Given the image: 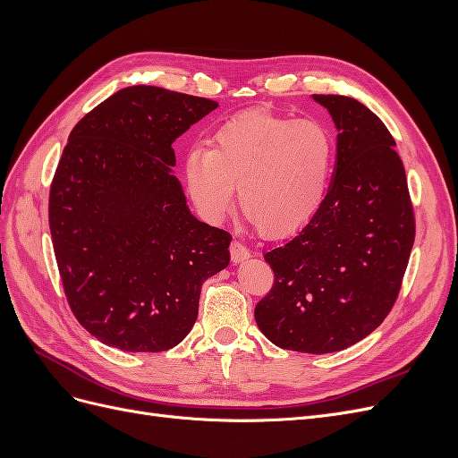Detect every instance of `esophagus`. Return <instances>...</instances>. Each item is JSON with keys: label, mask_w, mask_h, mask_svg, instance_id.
Segmentation results:
<instances>
[{"label": "esophagus", "mask_w": 458, "mask_h": 458, "mask_svg": "<svg viewBox=\"0 0 458 458\" xmlns=\"http://www.w3.org/2000/svg\"><path fill=\"white\" fill-rule=\"evenodd\" d=\"M229 250H231V259L234 263H239V261H244V259L250 258V250H248V248L241 241H233Z\"/></svg>", "instance_id": "esophagus-1"}]
</instances>
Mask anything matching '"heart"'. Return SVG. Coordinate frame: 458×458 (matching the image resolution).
Here are the masks:
<instances>
[{"label":"heart","instance_id":"1","mask_svg":"<svg viewBox=\"0 0 458 458\" xmlns=\"http://www.w3.org/2000/svg\"><path fill=\"white\" fill-rule=\"evenodd\" d=\"M332 137L315 120L246 110L219 126L210 148L185 157V183L208 219L224 217L239 185V206L267 237L306 227L321 208L332 170Z\"/></svg>","mask_w":458,"mask_h":458}]
</instances>
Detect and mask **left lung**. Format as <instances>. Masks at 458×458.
<instances>
[{
    "mask_svg": "<svg viewBox=\"0 0 458 458\" xmlns=\"http://www.w3.org/2000/svg\"><path fill=\"white\" fill-rule=\"evenodd\" d=\"M338 130L327 197L293 241L266 252L275 283L254 310L283 350L330 353L392 311L414 242L403 162L382 120L352 97L313 95Z\"/></svg>",
    "mask_w": 458,
    "mask_h": 458,
    "instance_id": "left-lung-1",
    "label": "left lung"
}]
</instances>
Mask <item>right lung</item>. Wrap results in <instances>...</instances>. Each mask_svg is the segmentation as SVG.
I'll list each match as a JSON object with an SVG mask.
<instances>
[{
  "label": "right lung",
  "instance_id": "right-lung-1",
  "mask_svg": "<svg viewBox=\"0 0 458 458\" xmlns=\"http://www.w3.org/2000/svg\"><path fill=\"white\" fill-rule=\"evenodd\" d=\"M217 106L155 86L116 91L68 137L49 191V229L78 323L123 352H165L199 315L231 234L189 212L172 143Z\"/></svg>",
  "mask_w": 458,
  "mask_h": 458
}]
</instances>
